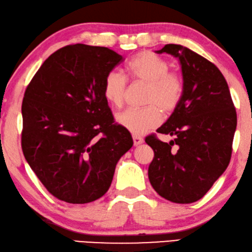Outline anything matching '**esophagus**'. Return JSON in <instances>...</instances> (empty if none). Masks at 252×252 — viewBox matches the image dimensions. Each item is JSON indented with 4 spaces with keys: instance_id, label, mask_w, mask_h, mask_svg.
Returning a JSON list of instances; mask_svg holds the SVG:
<instances>
[{
    "instance_id": "esophagus-1",
    "label": "esophagus",
    "mask_w": 252,
    "mask_h": 252,
    "mask_svg": "<svg viewBox=\"0 0 252 252\" xmlns=\"http://www.w3.org/2000/svg\"><path fill=\"white\" fill-rule=\"evenodd\" d=\"M133 138V144L134 146H138V145H141L144 143V138L140 136H132Z\"/></svg>"
}]
</instances>
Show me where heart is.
<instances>
[{
    "label": "heart",
    "mask_w": 252,
    "mask_h": 252,
    "mask_svg": "<svg viewBox=\"0 0 252 252\" xmlns=\"http://www.w3.org/2000/svg\"><path fill=\"white\" fill-rule=\"evenodd\" d=\"M169 65L161 57L144 51L127 63L126 72L133 81L147 84L145 104L140 109L130 108L116 116V122L133 134H144L162 121L163 112H172L182 99L184 84L179 74L169 72ZM126 81L122 73L111 70L104 80L102 92L109 104L121 107L125 101Z\"/></svg>",
    "instance_id": "heart-1"
}]
</instances>
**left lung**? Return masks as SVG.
<instances>
[{"label":"left lung","mask_w":252,"mask_h":252,"mask_svg":"<svg viewBox=\"0 0 252 252\" xmlns=\"http://www.w3.org/2000/svg\"><path fill=\"white\" fill-rule=\"evenodd\" d=\"M163 52L178 58L184 91L178 106L157 130L175 139L163 143L154 134L145 139L154 151L148 178L158 195L175 203H192L228 166L236 111L217 66L179 44H166L157 54Z\"/></svg>","instance_id":"1"}]
</instances>
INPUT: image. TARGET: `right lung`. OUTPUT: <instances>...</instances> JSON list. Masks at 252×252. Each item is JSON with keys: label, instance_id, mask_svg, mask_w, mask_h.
I'll list each match as a JSON object with an SVG mask.
<instances>
[{"label": "right lung", "instance_id": "right-lung-1", "mask_svg": "<svg viewBox=\"0 0 252 252\" xmlns=\"http://www.w3.org/2000/svg\"><path fill=\"white\" fill-rule=\"evenodd\" d=\"M122 60L108 48L67 45L42 63L25 91L24 157L49 193L67 203L104 195L133 145L102 92L106 75Z\"/></svg>", "mask_w": 252, "mask_h": 252}]
</instances>
